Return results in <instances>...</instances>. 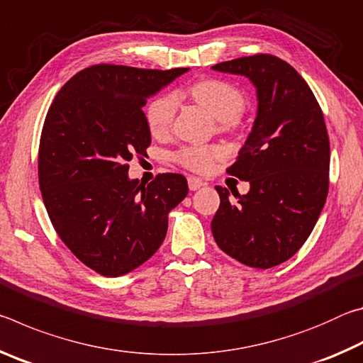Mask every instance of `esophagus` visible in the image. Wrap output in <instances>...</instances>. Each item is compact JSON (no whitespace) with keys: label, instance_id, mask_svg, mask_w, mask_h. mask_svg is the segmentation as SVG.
Listing matches in <instances>:
<instances>
[{"label":"esophagus","instance_id":"esophagus-1","mask_svg":"<svg viewBox=\"0 0 363 363\" xmlns=\"http://www.w3.org/2000/svg\"><path fill=\"white\" fill-rule=\"evenodd\" d=\"M187 182H189V189L190 190H199L201 186H203V181L199 179V177H195V176H190L189 179H187Z\"/></svg>","mask_w":363,"mask_h":363}]
</instances>
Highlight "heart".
<instances>
[{
	"label": "heart",
	"instance_id": "obj_1",
	"mask_svg": "<svg viewBox=\"0 0 363 363\" xmlns=\"http://www.w3.org/2000/svg\"><path fill=\"white\" fill-rule=\"evenodd\" d=\"M190 99L208 110L219 121L223 131L235 130L240 123L247 99L237 86L218 78L200 79L189 88ZM177 108L174 94H162L150 101L145 108V121L152 136L163 138L173 126ZM224 155L219 145H187L176 153L177 163L196 173H205L211 168L214 160Z\"/></svg>",
	"mask_w": 363,
	"mask_h": 363
}]
</instances>
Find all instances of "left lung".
Listing matches in <instances>:
<instances>
[{
	"label": "left lung",
	"mask_w": 363,
	"mask_h": 363,
	"mask_svg": "<svg viewBox=\"0 0 363 363\" xmlns=\"http://www.w3.org/2000/svg\"><path fill=\"white\" fill-rule=\"evenodd\" d=\"M251 79L257 115L237 162L227 173L250 182L232 203L216 186L220 203L211 220L218 247L233 259L270 269L296 253L317 223L328 195L330 140L323 112L304 78L272 54H255L213 65Z\"/></svg>",
	"instance_id": "left-lung-1"
}]
</instances>
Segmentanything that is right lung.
<instances>
[{"label": "right lung", "instance_id": "obj_1", "mask_svg": "<svg viewBox=\"0 0 363 363\" xmlns=\"http://www.w3.org/2000/svg\"><path fill=\"white\" fill-rule=\"evenodd\" d=\"M186 72L91 65L48 110L38 150L48 216L67 248L104 277L131 272L155 255L168 213L189 194L182 174H158L147 186L128 177V162L145 155L152 140L147 97Z\"/></svg>", "mask_w": 363, "mask_h": 363}]
</instances>
